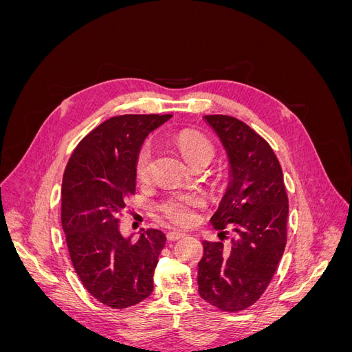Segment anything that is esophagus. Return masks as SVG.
Segmentation results:
<instances>
[{
  "mask_svg": "<svg viewBox=\"0 0 352 352\" xmlns=\"http://www.w3.org/2000/svg\"><path fill=\"white\" fill-rule=\"evenodd\" d=\"M184 236H185V233L179 232V230H172V232L167 233V239L168 241H179V239H182Z\"/></svg>",
  "mask_w": 352,
  "mask_h": 352,
  "instance_id": "esophagus-1",
  "label": "esophagus"
}]
</instances>
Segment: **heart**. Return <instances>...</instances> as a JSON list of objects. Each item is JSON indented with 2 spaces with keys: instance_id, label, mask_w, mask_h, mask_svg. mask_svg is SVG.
<instances>
[{
  "instance_id": "b5f03b06",
  "label": "heart",
  "mask_w": 352,
  "mask_h": 352,
  "mask_svg": "<svg viewBox=\"0 0 352 352\" xmlns=\"http://www.w3.org/2000/svg\"><path fill=\"white\" fill-rule=\"evenodd\" d=\"M173 145L177 148L180 155L184 157L189 166L199 163L208 164L216 154V148L206 135L197 131L184 129L177 132L173 140ZM153 163V146L150 142L142 144L135 160V175L140 182H146L151 173ZM206 206V197L199 192L173 194L164 198L157 206L160 214L179 226L192 225L197 217V210Z\"/></svg>"
}]
</instances>
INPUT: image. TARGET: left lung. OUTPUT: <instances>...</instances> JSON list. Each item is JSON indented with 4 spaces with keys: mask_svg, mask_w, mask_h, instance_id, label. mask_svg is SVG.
<instances>
[{
    "mask_svg": "<svg viewBox=\"0 0 352 352\" xmlns=\"http://www.w3.org/2000/svg\"><path fill=\"white\" fill-rule=\"evenodd\" d=\"M226 148L230 184L211 217L225 236L202 242L198 263V292L221 311L238 313L260 300L278 270L287 241V194L278 157L269 142L248 124L225 114L206 116Z\"/></svg>",
    "mask_w": 352,
    "mask_h": 352,
    "instance_id": "8db88e82",
    "label": "left lung"
}]
</instances>
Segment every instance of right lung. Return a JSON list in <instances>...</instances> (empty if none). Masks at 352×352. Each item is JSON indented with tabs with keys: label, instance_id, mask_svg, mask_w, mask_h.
<instances>
[{
	"label": "right lung",
	"instance_id": "obj_1",
	"mask_svg": "<svg viewBox=\"0 0 352 352\" xmlns=\"http://www.w3.org/2000/svg\"><path fill=\"white\" fill-rule=\"evenodd\" d=\"M172 114H124L105 120L74 148L63 176L61 225L74 272L95 300L123 310L154 289L166 236L146 229L123 238L120 217L135 195L136 154Z\"/></svg>",
	"mask_w": 352,
	"mask_h": 352
}]
</instances>
